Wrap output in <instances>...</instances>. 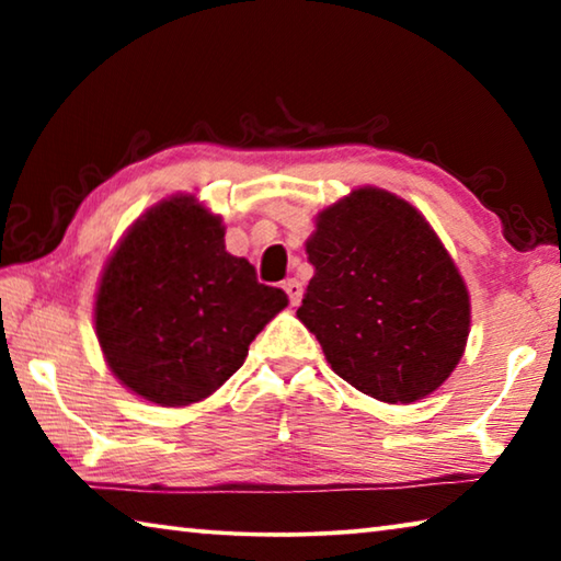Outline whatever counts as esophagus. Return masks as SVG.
<instances>
[{
	"instance_id": "34e87169",
	"label": "esophagus",
	"mask_w": 561,
	"mask_h": 561,
	"mask_svg": "<svg viewBox=\"0 0 561 561\" xmlns=\"http://www.w3.org/2000/svg\"><path fill=\"white\" fill-rule=\"evenodd\" d=\"M282 287H284V291H287L291 307H297V304L301 301V284L297 279H287Z\"/></svg>"
}]
</instances>
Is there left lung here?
Instances as JSON below:
<instances>
[{
	"label": "left lung",
	"instance_id": "obj_1",
	"mask_svg": "<svg viewBox=\"0 0 561 561\" xmlns=\"http://www.w3.org/2000/svg\"><path fill=\"white\" fill-rule=\"evenodd\" d=\"M297 317L360 393L413 403L453 374L470 331L460 272L425 217L378 187L319 215Z\"/></svg>",
	"mask_w": 561,
	"mask_h": 561
}]
</instances>
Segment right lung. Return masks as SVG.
<instances>
[{"label":"right lung","mask_w":561,"mask_h":561,"mask_svg":"<svg viewBox=\"0 0 561 561\" xmlns=\"http://www.w3.org/2000/svg\"><path fill=\"white\" fill-rule=\"evenodd\" d=\"M287 294L225 252L220 217L170 197L123 237L96 294V334L123 386L160 405L217 391Z\"/></svg>","instance_id":"1"}]
</instances>
